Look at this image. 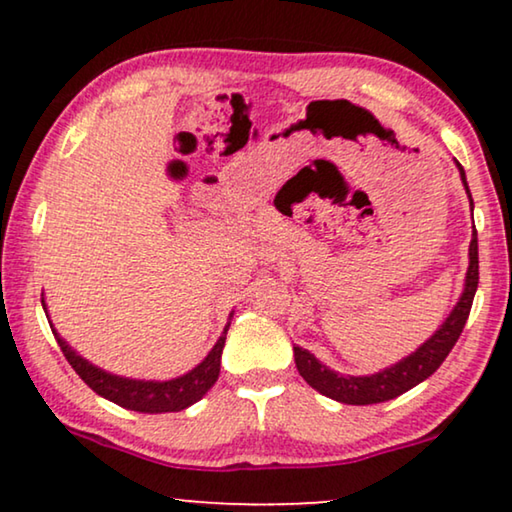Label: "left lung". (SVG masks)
I'll use <instances>...</instances> for the list:
<instances>
[{
	"mask_svg": "<svg viewBox=\"0 0 512 512\" xmlns=\"http://www.w3.org/2000/svg\"><path fill=\"white\" fill-rule=\"evenodd\" d=\"M459 174H461V181H464V186H466L468 198H471V191H468V184H466L464 167L461 165H459ZM471 207H473V198H471ZM468 256H471V263H468L466 286H464V293H461L457 307H454L450 317L445 319V324L440 326L438 331L417 349L415 354H410L408 359L398 361L396 366L382 370V373L354 377V375L335 373V370L326 368L324 363H319L317 359H314V354L307 352V349L293 347L296 368H298V373L303 375V380L310 384L312 389H317L319 394L333 398V401H340L347 405H373V403L391 401V398L405 394V391L417 387L419 382H424L426 377H431L440 368V363L447 359V354L452 352V347L457 345L459 335L466 326L468 314H471V305H473L475 291H478V279H480L478 233H473Z\"/></svg>",
	"mask_w": 512,
	"mask_h": 512,
	"instance_id": "left-lung-1",
	"label": "left lung"
}]
</instances>
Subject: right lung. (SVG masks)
Instances as JSON below:
<instances>
[{
	"mask_svg": "<svg viewBox=\"0 0 512 512\" xmlns=\"http://www.w3.org/2000/svg\"><path fill=\"white\" fill-rule=\"evenodd\" d=\"M41 303H44V300H41ZM228 326L219 338V342L214 345L212 352L207 354V359L202 361L198 368H193L191 373L181 375L177 380H170V382L125 380V377L104 373V370L93 366V363L81 359V356L76 354L58 333H55V328H53V335L55 340H58L65 359L69 361V366L76 370V375H79L81 380L95 391V394L109 398L111 403L135 412H179L188 408V405H193L195 401H200V398L214 387V382L219 380L221 352H223V345H226Z\"/></svg>",
	"mask_w": 512,
	"mask_h": 512,
	"instance_id": "add662e5",
	"label": "right lung"
}]
</instances>
